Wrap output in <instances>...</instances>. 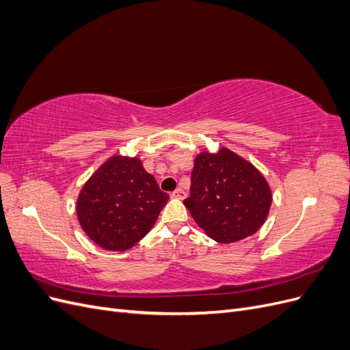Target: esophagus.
Segmentation results:
<instances>
[{"label": "esophagus", "instance_id": "34e87169", "mask_svg": "<svg viewBox=\"0 0 350 350\" xmlns=\"http://www.w3.org/2000/svg\"><path fill=\"white\" fill-rule=\"evenodd\" d=\"M172 197H175V198H184L185 197V191H184V189L183 188H176L175 189V191L172 193Z\"/></svg>", "mask_w": 350, "mask_h": 350}]
</instances>
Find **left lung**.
I'll list each match as a JSON object with an SVG mask.
<instances>
[{"instance_id":"8db88e82","label":"left lung","mask_w":350,"mask_h":350,"mask_svg":"<svg viewBox=\"0 0 350 350\" xmlns=\"http://www.w3.org/2000/svg\"><path fill=\"white\" fill-rule=\"evenodd\" d=\"M185 207L220 243L247 238L262 226L271 206V191L264 176L245 159L229 149L200 153L191 174Z\"/></svg>"}]
</instances>
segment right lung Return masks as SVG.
I'll return each instance as SVG.
<instances>
[{"label":"right lung","instance_id":"1","mask_svg":"<svg viewBox=\"0 0 350 350\" xmlns=\"http://www.w3.org/2000/svg\"><path fill=\"white\" fill-rule=\"evenodd\" d=\"M167 198L139 159L113 156L84 184L77 217L99 247L125 251L153 228Z\"/></svg>","mask_w":350,"mask_h":350}]
</instances>
